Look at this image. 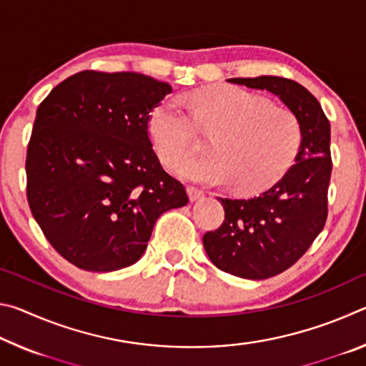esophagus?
<instances>
[{"label": "esophagus", "mask_w": 366, "mask_h": 366, "mask_svg": "<svg viewBox=\"0 0 366 366\" xmlns=\"http://www.w3.org/2000/svg\"><path fill=\"white\" fill-rule=\"evenodd\" d=\"M187 194H189L192 202H197V200H200V198L205 197V192H203L202 189L195 187V185H189V187H187Z\"/></svg>", "instance_id": "esophagus-1"}]
</instances>
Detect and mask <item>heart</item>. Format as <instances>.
<instances>
[{"label":"heart","mask_w":366,"mask_h":366,"mask_svg":"<svg viewBox=\"0 0 366 366\" xmlns=\"http://www.w3.org/2000/svg\"><path fill=\"white\" fill-rule=\"evenodd\" d=\"M190 111L166 97L148 116V131L166 164H176L194 150L197 126L218 129L209 150L182 161L177 174L190 181L234 184L240 192H259L286 176L302 145L299 117L242 86L218 85L190 98Z\"/></svg>","instance_id":"b5f03b06"}]
</instances>
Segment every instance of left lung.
Masks as SVG:
<instances>
[{"label":"left lung","instance_id":"left-lung-1","mask_svg":"<svg viewBox=\"0 0 366 366\" xmlns=\"http://www.w3.org/2000/svg\"><path fill=\"white\" fill-rule=\"evenodd\" d=\"M229 82L271 92L302 126L300 150L286 176L257 197H218L224 221L203 235L216 268L244 280H268L290 268L323 231L332 171L331 126L317 98L294 80L262 76Z\"/></svg>","mask_w":366,"mask_h":366}]
</instances>
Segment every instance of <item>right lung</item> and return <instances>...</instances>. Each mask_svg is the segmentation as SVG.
Returning <instances> with one entry per match:
<instances>
[{
	"label": "right lung",
	"instance_id": "obj_1",
	"mask_svg": "<svg viewBox=\"0 0 366 366\" xmlns=\"http://www.w3.org/2000/svg\"><path fill=\"white\" fill-rule=\"evenodd\" d=\"M171 85L82 71L49 92L27 147L30 212L53 249L85 271L139 262L157 219L189 203L153 150L148 116Z\"/></svg>",
	"mask_w": 366,
	"mask_h": 366
}]
</instances>
